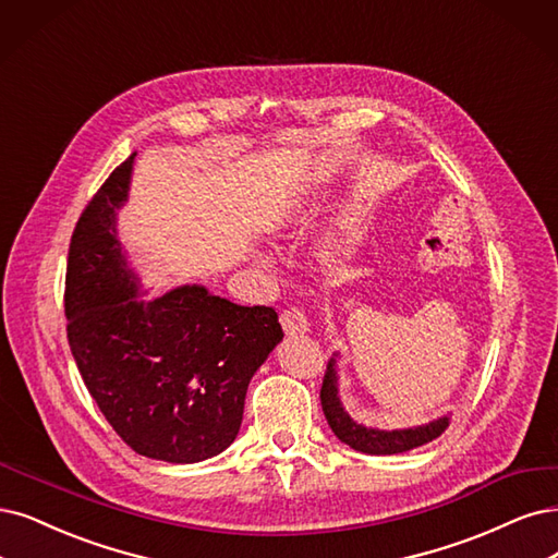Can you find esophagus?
Returning a JSON list of instances; mask_svg holds the SVG:
<instances>
[{"label":"esophagus","mask_w":558,"mask_h":558,"mask_svg":"<svg viewBox=\"0 0 558 558\" xmlns=\"http://www.w3.org/2000/svg\"><path fill=\"white\" fill-rule=\"evenodd\" d=\"M280 324L284 328V333L290 336V338L303 336V333L311 331V324H307L305 315L299 311V307H287V311H282Z\"/></svg>","instance_id":"esophagus-1"}]
</instances>
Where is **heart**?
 I'll list each match as a JSON object with an SVG mask.
<instances>
[{"label": "heart", "mask_w": 558, "mask_h": 558, "mask_svg": "<svg viewBox=\"0 0 558 558\" xmlns=\"http://www.w3.org/2000/svg\"><path fill=\"white\" fill-rule=\"evenodd\" d=\"M305 218L303 214V199L301 197H290L284 202L282 211H280V222L282 227H287V230H292V227L301 225Z\"/></svg>", "instance_id": "1"}]
</instances>
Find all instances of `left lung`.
I'll list each match as a JSON object with an SVG mask.
<instances>
[{
  "label": "left lung",
  "instance_id": "1",
  "mask_svg": "<svg viewBox=\"0 0 558 558\" xmlns=\"http://www.w3.org/2000/svg\"><path fill=\"white\" fill-rule=\"evenodd\" d=\"M322 409L324 416L336 432V437L352 446L354 450L367 452V456H396V452H404L411 448H418L432 439H437L441 432L448 427V416L432 421L421 427L409 429H369L359 425L356 421L349 418L347 411L340 404L338 398V375H336V359L328 361L326 375L322 384Z\"/></svg>",
  "mask_w": 558,
  "mask_h": 558
}]
</instances>
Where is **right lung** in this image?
<instances>
[{"mask_svg": "<svg viewBox=\"0 0 558 558\" xmlns=\"http://www.w3.org/2000/svg\"><path fill=\"white\" fill-rule=\"evenodd\" d=\"M133 156L82 211L69 247L66 333L89 396L117 435L151 460L191 464L230 446L245 390L282 340L278 313L236 305L199 284L149 303L117 241Z\"/></svg>", "mask_w": 558, "mask_h": 558, "instance_id": "obj_1", "label": "right lung"}]
</instances>
